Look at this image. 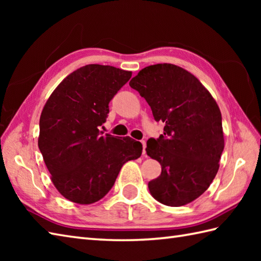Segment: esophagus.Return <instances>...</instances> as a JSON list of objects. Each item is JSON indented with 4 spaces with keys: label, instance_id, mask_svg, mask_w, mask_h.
Instances as JSON below:
<instances>
[{
    "label": "esophagus",
    "instance_id": "34e87169",
    "mask_svg": "<svg viewBox=\"0 0 261 261\" xmlns=\"http://www.w3.org/2000/svg\"><path fill=\"white\" fill-rule=\"evenodd\" d=\"M141 143H142V148H143L142 154H146V141H141Z\"/></svg>",
    "mask_w": 261,
    "mask_h": 261
}]
</instances>
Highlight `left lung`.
<instances>
[{
    "mask_svg": "<svg viewBox=\"0 0 261 261\" xmlns=\"http://www.w3.org/2000/svg\"><path fill=\"white\" fill-rule=\"evenodd\" d=\"M129 85L165 123L164 135L147 141V154L162 165L150 194L168 206L193 202L214 179L224 149L218 104L195 76L171 64L148 66Z\"/></svg>",
    "mask_w": 261,
    "mask_h": 261,
    "instance_id": "8db88e82",
    "label": "left lung"
}]
</instances>
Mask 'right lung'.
<instances>
[{
	"label": "right lung",
	"instance_id": "add662e5",
	"mask_svg": "<svg viewBox=\"0 0 261 261\" xmlns=\"http://www.w3.org/2000/svg\"><path fill=\"white\" fill-rule=\"evenodd\" d=\"M131 75L113 66L86 65L66 77L45 104L39 150L55 187L71 202L99 201L122 166L141 156V142L98 129L107 121L110 101Z\"/></svg>",
	"mask_w": 261,
	"mask_h": 261
}]
</instances>
